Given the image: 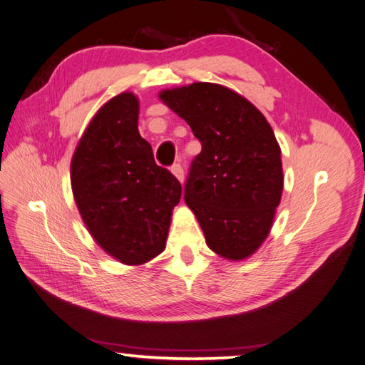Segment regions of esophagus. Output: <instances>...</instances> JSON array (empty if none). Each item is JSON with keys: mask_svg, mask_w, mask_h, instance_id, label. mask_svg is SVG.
<instances>
[{"mask_svg": "<svg viewBox=\"0 0 365 365\" xmlns=\"http://www.w3.org/2000/svg\"><path fill=\"white\" fill-rule=\"evenodd\" d=\"M171 173L175 175V179L179 182H183V168L180 163H174L171 166Z\"/></svg>", "mask_w": 365, "mask_h": 365, "instance_id": "obj_1", "label": "esophagus"}]
</instances>
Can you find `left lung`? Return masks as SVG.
Segmentation results:
<instances>
[{
	"label": "left lung",
	"instance_id": "8db88e82",
	"mask_svg": "<svg viewBox=\"0 0 365 365\" xmlns=\"http://www.w3.org/2000/svg\"><path fill=\"white\" fill-rule=\"evenodd\" d=\"M200 144L185 183V202L208 247L225 259L255 253L272 228L283 192L282 149L272 127L244 96L219 83L160 91Z\"/></svg>",
	"mask_w": 365,
	"mask_h": 365
}]
</instances>
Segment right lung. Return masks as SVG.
Instances as JSON below:
<instances>
[{"label":"right lung","instance_id":"right-lung-1","mask_svg":"<svg viewBox=\"0 0 365 365\" xmlns=\"http://www.w3.org/2000/svg\"><path fill=\"white\" fill-rule=\"evenodd\" d=\"M138 98L121 93L101 107L71 160V188L101 249L129 266L165 250L182 185L158 166L138 132Z\"/></svg>","mask_w":365,"mask_h":365}]
</instances>
